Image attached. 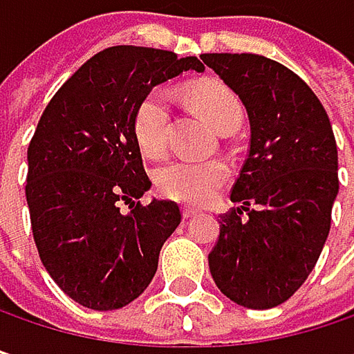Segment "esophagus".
Here are the masks:
<instances>
[{"instance_id": "1", "label": "esophagus", "mask_w": 354, "mask_h": 354, "mask_svg": "<svg viewBox=\"0 0 354 354\" xmlns=\"http://www.w3.org/2000/svg\"><path fill=\"white\" fill-rule=\"evenodd\" d=\"M198 215V209H194V207H184L182 209V217L184 219H192V217H196Z\"/></svg>"}]
</instances>
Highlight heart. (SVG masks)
<instances>
[{
  "mask_svg": "<svg viewBox=\"0 0 354 354\" xmlns=\"http://www.w3.org/2000/svg\"><path fill=\"white\" fill-rule=\"evenodd\" d=\"M188 98L217 131L227 133L242 124L244 108L240 98L219 82H203L188 88ZM170 124V94L156 88L141 98L133 114V135L139 149L149 158H160L168 147ZM230 178V166L221 160L188 162L176 160L156 172L158 190L176 203L205 205Z\"/></svg>",
  "mask_w": 354,
  "mask_h": 354,
  "instance_id": "b5f03b06",
  "label": "heart"
}]
</instances>
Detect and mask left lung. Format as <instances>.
Segmentation results:
<instances>
[{"label": "left lung", "mask_w": 354, "mask_h": 354, "mask_svg": "<svg viewBox=\"0 0 354 354\" xmlns=\"http://www.w3.org/2000/svg\"><path fill=\"white\" fill-rule=\"evenodd\" d=\"M242 100L250 149L219 215L209 252L215 285L238 306L270 310L310 277L326 244L338 194V153L328 114L285 65L252 53L201 57Z\"/></svg>", "instance_id": "8db88e82"}]
</instances>
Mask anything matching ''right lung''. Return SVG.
Masks as SVG:
<instances>
[{
    "mask_svg": "<svg viewBox=\"0 0 354 354\" xmlns=\"http://www.w3.org/2000/svg\"><path fill=\"white\" fill-rule=\"evenodd\" d=\"M188 69L205 67L170 50L110 46L59 88L38 120L26 176L32 236L53 281L84 308L108 312L137 299L182 219L174 201L135 203L151 180L133 114L153 86Z\"/></svg>",
    "mask_w": 354,
    "mask_h": 354,
    "instance_id": "right-lung-1",
    "label": "right lung"
}]
</instances>
